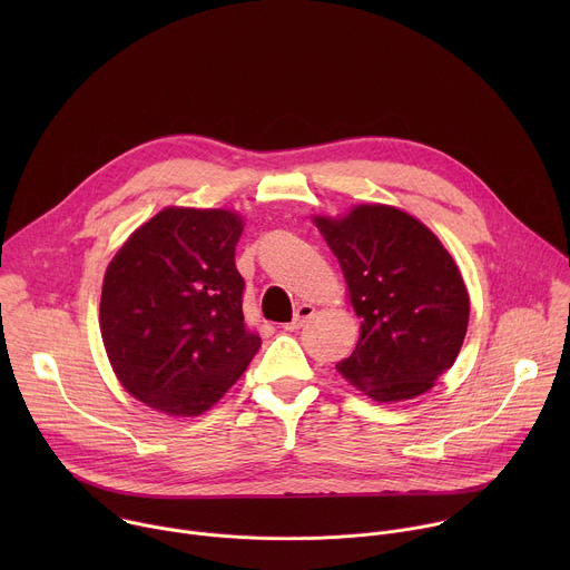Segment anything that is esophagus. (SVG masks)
<instances>
[{
    "mask_svg": "<svg viewBox=\"0 0 570 570\" xmlns=\"http://www.w3.org/2000/svg\"><path fill=\"white\" fill-rule=\"evenodd\" d=\"M315 313V308L311 306V304H299L297 306V311H295V315H293V320L286 324V332H295V330H299V327H304V322H308V317Z\"/></svg>",
    "mask_w": 570,
    "mask_h": 570,
    "instance_id": "esophagus-1",
    "label": "esophagus"
}]
</instances>
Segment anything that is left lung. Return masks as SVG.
<instances>
[{"label": "left lung", "mask_w": 570, "mask_h": 570, "mask_svg": "<svg viewBox=\"0 0 570 570\" xmlns=\"http://www.w3.org/2000/svg\"><path fill=\"white\" fill-rule=\"evenodd\" d=\"M315 225L361 317L358 345L336 370L381 403L431 390L453 365L469 324L453 257L426 225L387 205H358Z\"/></svg>", "instance_id": "1"}]
</instances>
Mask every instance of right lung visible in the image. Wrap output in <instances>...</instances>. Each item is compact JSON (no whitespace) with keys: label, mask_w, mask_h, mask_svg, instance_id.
Listing matches in <instances>:
<instances>
[{"label":"right lung","mask_w":570,"mask_h":570,"mask_svg":"<svg viewBox=\"0 0 570 570\" xmlns=\"http://www.w3.org/2000/svg\"><path fill=\"white\" fill-rule=\"evenodd\" d=\"M240 232L234 212L167 207L106 271L99 324L108 358L121 385L159 413H205L262 347L243 320Z\"/></svg>","instance_id":"1"}]
</instances>
